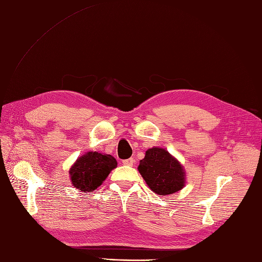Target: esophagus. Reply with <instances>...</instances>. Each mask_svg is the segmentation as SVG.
Wrapping results in <instances>:
<instances>
[{"instance_id":"obj_1","label":"esophagus","mask_w":262,"mask_h":262,"mask_svg":"<svg viewBox=\"0 0 262 262\" xmlns=\"http://www.w3.org/2000/svg\"><path fill=\"white\" fill-rule=\"evenodd\" d=\"M122 164H123V165H126V166H132V165L134 164V159L130 158V159L123 160V161H122Z\"/></svg>"}]
</instances>
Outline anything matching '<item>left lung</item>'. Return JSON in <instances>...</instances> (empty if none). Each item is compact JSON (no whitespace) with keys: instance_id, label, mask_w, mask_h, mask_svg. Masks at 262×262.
<instances>
[{"instance_id":"1","label":"left lung","mask_w":262,"mask_h":262,"mask_svg":"<svg viewBox=\"0 0 262 262\" xmlns=\"http://www.w3.org/2000/svg\"><path fill=\"white\" fill-rule=\"evenodd\" d=\"M138 168L148 187L159 195L178 192L185 183V172L182 165L164 148L152 147L147 150Z\"/></svg>"}]
</instances>
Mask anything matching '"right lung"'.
Instances as JSON below:
<instances>
[{
  "label": "right lung",
  "instance_id": "right-lung-1",
  "mask_svg": "<svg viewBox=\"0 0 262 262\" xmlns=\"http://www.w3.org/2000/svg\"><path fill=\"white\" fill-rule=\"evenodd\" d=\"M116 166L117 161L111 155L88 152L76 161L69 174L76 188L82 192H91L101 185Z\"/></svg>",
  "mask_w": 262,
  "mask_h": 262
}]
</instances>
